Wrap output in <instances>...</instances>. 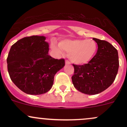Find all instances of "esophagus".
<instances>
[{"label": "esophagus", "instance_id": "obj_1", "mask_svg": "<svg viewBox=\"0 0 127 127\" xmlns=\"http://www.w3.org/2000/svg\"><path fill=\"white\" fill-rule=\"evenodd\" d=\"M65 65H69V64H70V63L67 60H65Z\"/></svg>", "mask_w": 127, "mask_h": 127}]
</instances>
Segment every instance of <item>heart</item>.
<instances>
[{"mask_svg":"<svg viewBox=\"0 0 127 127\" xmlns=\"http://www.w3.org/2000/svg\"><path fill=\"white\" fill-rule=\"evenodd\" d=\"M51 48L62 54V50L68 53V57L72 63L78 65L88 64L97 54L98 46L93 39H65L59 42V46L52 43Z\"/></svg>","mask_w":127,"mask_h":127,"instance_id":"heart-1","label":"heart"}]
</instances>
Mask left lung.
I'll use <instances>...</instances> for the list:
<instances>
[{"instance_id":"1","label":"left lung","mask_w":127,"mask_h":127,"mask_svg":"<svg viewBox=\"0 0 127 127\" xmlns=\"http://www.w3.org/2000/svg\"><path fill=\"white\" fill-rule=\"evenodd\" d=\"M93 40L98 45L95 57L88 64H73V84L77 90L88 95L99 94L109 88L114 82L119 68L117 49L105 40Z\"/></svg>"}]
</instances>
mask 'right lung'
I'll use <instances>...</instances> for the list:
<instances>
[{"instance_id": "obj_1", "label": "right lung", "mask_w": 127, "mask_h": 127, "mask_svg": "<svg viewBox=\"0 0 127 127\" xmlns=\"http://www.w3.org/2000/svg\"><path fill=\"white\" fill-rule=\"evenodd\" d=\"M43 36L20 39L11 46L7 58L8 70L14 84L30 95L48 92L56 73L64 66V60L48 55L49 43Z\"/></svg>"}]
</instances>
